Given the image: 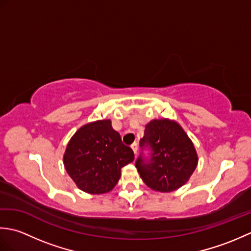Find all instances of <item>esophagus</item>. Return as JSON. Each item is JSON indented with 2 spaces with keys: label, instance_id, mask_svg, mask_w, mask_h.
Here are the masks:
<instances>
[{
  "label": "esophagus",
  "instance_id": "obj_1",
  "mask_svg": "<svg viewBox=\"0 0 251 251\" xmlns=\"http://www.w3.org/2000/svg\"><path fill=\"white\" fill-rule=\"evenodd\" d=\"M130 147H131V149H132V151H134L135 155H137V152H138V145H137V143H136V142H134Z\"/></svg>",
  "mask_w": 251,
  "mask_h": 251
}]
</instances>
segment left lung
<instances>
[{"label": "left lung", "instance_id": "8db88e82", "mask_svg": "<svg viewBox=\"0 0 251 251\" xmlns=\"http://www.w3.org/2000/svg\"><path fill=\"white\" fill-rule=\"evenodd\" d=\"M151 149L150 161L136 162L141 179L153 191L168 193L184 185L199 163L193 142L182 127L169 119H154L146 125L140 147Z\"/></svg>", "mask_w": 251, "mask_h": 251}]
</instances>
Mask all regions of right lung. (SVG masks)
<instances>
[{"instance_id":"1","label":"right lung","mask_w":251,"mask_h":251,"mask_svg":"<svg viewBox=\"0 0 251 251\" xmlns=\"http://www.w3.org/2000/svg\"><path fill=\"white\" fill-rule=\"evenodd\" d=\"M131 149L122 143L111 120L87 123L68 142L63 165L79 190L104 194L121 178V169L134 161Z\"/></svg>"}]
</instances>
